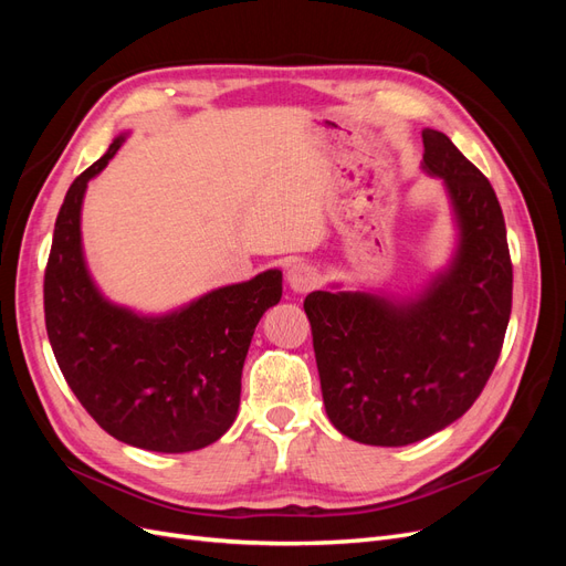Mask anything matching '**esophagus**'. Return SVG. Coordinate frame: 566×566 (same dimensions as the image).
Masks as SVG:
<instances>
[{"label": "esophagus", "mask_w": 566, "mask_h": 566, "mask_svg": "<svg viewBox=\"0 0 566 566\" xmlns=\"http://www.w3.org/2000/svg\"><path fill=\"white\" fill-rule=\"evenodd\" d=\"M318 283V273L312 264L297 262L287 269V285L295 290V293H310Z\"/></svg>", "instance_id": "esophagus-1"}]
</instances>
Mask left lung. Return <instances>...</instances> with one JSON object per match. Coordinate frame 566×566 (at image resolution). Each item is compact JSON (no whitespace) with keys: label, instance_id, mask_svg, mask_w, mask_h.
Here are the masks:
<instances>
[{"label":"left lung","instance_id":"left-lung-1","mask_svg":"<svg viewBox=\"0 0 566 566\" xmlns=\"http://www.w3.org/2000/svg\"><path fill=\"white\" fill-rule=\"evenodd\" d=\"M422 169L447 186L458 248L418 297L306 295L325 413L370 447H406L449 427L499 361L512 310L501 202L447 134L422 129Z\"/></svg>","mask_w":566,"mask_h":566}]
</instances>
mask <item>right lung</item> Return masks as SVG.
<instances>
[{"instance_id":"add662e5","label":"right lung","mask_w":566,"mask_h":566,"mask_svg":"<svg viewBox=\"0 0 566 566\" xmlns=\"http://www.w3.org/2000/svg\"><path fill=\"white\" fill-rule=\"evenodd\" d=\"M104 158L71 184L44 271V321L67 387L104 430L136 449L186 453L210 447L235 420L256 323L283 295V273L217 287L177 312L142 316L108 302L82 254L80 212Z\"/></svg>"}]
</instances>
